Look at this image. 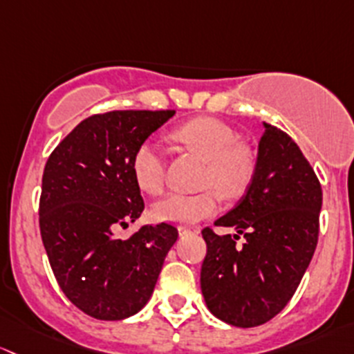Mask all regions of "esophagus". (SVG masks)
<instances>
[{
	"instance_id": "34e87169",
	"label": "esophagus",
	"mask_w": 354,
	"mask_h": 354,
	"mask_svg": "<svg viewBox=\"0 0 354 354\" xmlns=\"http://www.w3.org/2000/svg\"><path fill=\"white\" fill-rule=\"evenodd\" d=\"M199 232H201L199 227H178V233L180 235H198Z\"/></svg>"
}]
</instances>
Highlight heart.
I'll list each match as a JSON object with an SVG mask.
<instances>
[{"instance_id": "obj_1", "label": "heart", "mask_w": 354, "mask_h": 354, "mask_svg": "<svg viewBox=\"0 0 354 354\" xmlns=\"http://www.w3.org/2000/svg\"><path fill=\"white\" fill-rule=\"evenodd\" d=\"M172 140L182 150L203 160L198 185L201 191L172 192L156 201L151 214L158 221L191 225L211 216L221 198H242L257 172V155L249 145L240 143L228 124L213 118H196L174 129ZM134 180L148 194H160L165 187L167 160L162 148L151 140L141 141L131 156Z\"/></svg>"}]
</instances>
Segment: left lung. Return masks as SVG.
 Here are the masks:
<instances>
[{"instance_id": "8db88e82", "label": "left lung", "mask_w": 354, "mask_h": 354, "mask_svg": "<svg viewBox=\"0 0 354 354\" xmlns=\"http://www.w3.org/2000/svg\"><path fill=\"white\" fill-rule=\"evenodd\" d=\"M257 172L235 207L206 227L201 290L207 308L235 327L266 324L286 307L310 264L319 240L322 187L298 145L264 124ZM243 234L244 243L236 240Z\"/></svg>"}]
</instances>
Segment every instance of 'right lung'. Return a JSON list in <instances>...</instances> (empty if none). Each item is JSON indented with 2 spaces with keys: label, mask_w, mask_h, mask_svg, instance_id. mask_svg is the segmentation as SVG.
<instances>
[{
  "label": "right lung",
  "mask_w": 354,
  "mask_h": 354,
  "mask_svg": "<svg viewBox=\"0 0 354 354\" xmlns=\"http://www.w3.org/2000/svg\"><path fill=\"white\" fill-rule=\"evenodd\" d=\"M176 111H111L83 119L47 158L39 227L49 264L75 307L98 320L134 315L150 300L176 243L174 225L114 235L143 213L131 156Z\"/></svg>",
  "instance_id": "obj_1"
}]
</instances>
